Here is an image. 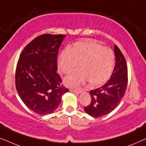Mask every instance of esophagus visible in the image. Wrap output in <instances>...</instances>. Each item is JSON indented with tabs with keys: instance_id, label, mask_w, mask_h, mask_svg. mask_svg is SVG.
<instances>
[{
	"instance_id": "34e87169",
	"label": "esophagus",
	"mask_w": 146,
	"mask_h": 146,
	"mask_svg": "<svg viewBox=\"0 0 146 146\" xmlns=\"http://www.w3.org/2000/svg\"><path fill=\"white\" fill-rule=\"evenodd\" d=\"M70 91L72 92H74L76 94H80L82 92V90H73V89H70Z\"/></svg>"
}]
</instances>
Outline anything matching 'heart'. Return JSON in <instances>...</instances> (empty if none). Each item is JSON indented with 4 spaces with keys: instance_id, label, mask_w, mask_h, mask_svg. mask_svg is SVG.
<instances>
[{
    "instance_id": "obj_1",
    "label": "heart",
    "mask_w": 146,
    "mask_h": 146,
    "mask_svg": "<svg viewBox=\"0 0 146 146\" xmlns=\"http://www.w3.org/2000/svg\"><path fill=\"white\" fill-rule=\"evenodd\" d=\"M113 52L92 40L75 42L62 51L58 58L59 70L64 74L79 68L64 79L67 86L77 88L86 81L90 86L105 83L111 74L114 64Z\"/></svg>"
}]
</instances>
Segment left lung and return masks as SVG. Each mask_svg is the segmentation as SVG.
<instances>
[{"instance_id":"8db88e82","label":"left lung","mask_w":146,"mask_h":146,"mask_svg":"<svg viewBox=\"0 0 146 146\" xmlns=\"http://www.w3.org/2000/svg\"><path fill=\"white\" fill-rule=\"evenodd\" d=\"M115 64L110 78L99 88L90 90L91 102L84 111L92 117H99L112 111L125 94L127 84V67L125 58L114 46Z\"/></svg>"}]
</instances>
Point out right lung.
<instances>
[{
  "mask_svg": "<svg viewBox=\"0 0 146 146\" xmlns=\"http://www.w3.org/2000/svg\"><path fill=\"white\" fill-rule=\"evenodd\" d=\"M66 35L44 34L22 52L15 74L16 88L25 104L41 115L55 111L69 90L56 72L59 48Z\"/></svg>",
  "mask_w": 146,
  "mask_h": 146,
  "instance_id": "1",
  "label": "right lung"
}]
</instances>
